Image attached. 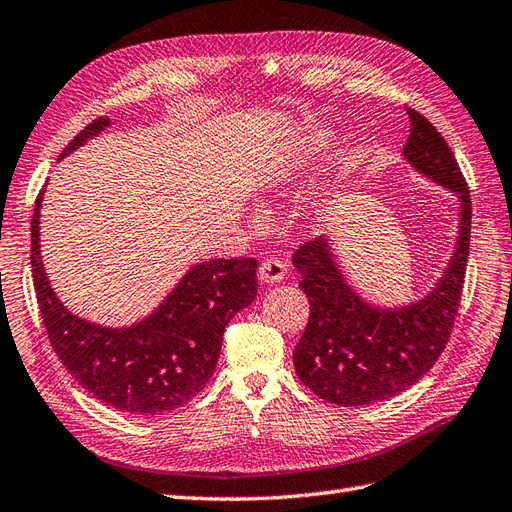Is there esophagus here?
<instances>
[{
  "label": "esophagus",
  "mask_w": 512,
  "mask_h": 512,
  "mask_svg": "<svg viewBox=\"0 0 512 512\" xmlns=\"http://www.w3.org/2000/svg\"><path fill=\"white\" fill-rule=\"evenodd\" d=\"M284 273H286L284 260L273 258V256L265 258L263 263H260V267H258V278H260V282H265V284L280 282L284 278Z\"/></svg>",
  "instance_id": "esophagus-1"
}]
</instances>
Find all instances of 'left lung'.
I'll return each instance as SVG.
<instances>
[{"mask_svg":"<svg viewBox=\"0 0 512 512\" xmlns=\"http://www.w3.org/2000/svg\"><path fill=\"white\" fill-rule=\"evenodd\" d=\"M410 134L404 156L458 193L460 236L452 263L439 286L421 302L400 310L367 306L336 271L326 241H306L295 249L293 265L302 273L299 289L310 315L293 350L299 380L321 400L336 406H365L406 391L434 367L445 350L463 297L471 199L469 186L441 132L406 106Z\"/></svg>","mask_w":512,"mask_h":512,"instance_id":"obj_1","label":"left lung"}]
</instances>
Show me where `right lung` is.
<instances>
[{
    "label": "right lung",
    "instance_id": "obj_1",
    "mask_svg": "<svg viewBox=\"0 0 512 512\" xmlns=\"http://www.w3.org/2000/svg\"><path fill=\"white\" fill-rule=\"evenodd\" d=\"M108 123L97 117L60 158ZM41 195L30 223V263L47 339L60 363L82 389L121 413L154 417L191 402L213 376L228 321L256 297L258 260H208L186 273L152 317L123 330L95 326L71 315L47 282L39 249Z\"/></svg>",
    "mask_w": 512,
    "mask_h": 512
}]
</instances>
